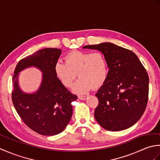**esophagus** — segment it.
Wrapping results in <instances>:
<instances>
[{"label":"esophagus","instance_id":"obj_1","mask_svg":"<svg viewBox=\"0 0 160 160\" xmlns=\"http://www.w3.org/2000/svg\"><path fill=\"white\" fill-rule=\"evenodd\" d=\"M78 98H79L80 100H85L86 98H87V96H78Z\"/></svg>","mask_w":160,"mask_h":160}]
</instances>
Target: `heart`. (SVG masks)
Wrapping results in <instances>:
<instances>
[{
  "mask_svg": "<svg viewBox=\"0 0 160 160\" xmlns=\"http://www.w3.org/2000/svg\"><path fill=\"white\" fill-rule=\"evenodd\" d=\"M54 72L66 88L71 87L78 76L79 79L73 91L83 94L91 88L98 89L103 85L109 73V64L103 52L76 50L64 56V62L58 61L54 66Z\"/></svg>",
  "mask_w": 160,
  "mask_h": 160,
  "instance_id": "b5f03b06",
  "label": "heart"
}]
</instances>
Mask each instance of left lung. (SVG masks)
Instances as JSON below:
<instances>
[{
  "label": "left lung",
  "instance_id": "left-lung-1",
  "mask_svg": "<svg viewBox=\"0 0 160 160\" xmlns=\"http://www.w3.org/2000/svg\"><path fill=\"white\" fill-rule=\"evenodd\" d=\"M106 55L109 73L96 94L98 105L96 121L107 131H118L132 127L140 120L148 100V73L138 56L131 50L110 42L86 45Z\"/></svg>",
  "mask_w": 160,
  "mask_h": 160
}]
</instances>
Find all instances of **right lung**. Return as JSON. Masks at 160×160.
<instances>
[{"label": "right lung", "instance_id": "obj_1", "mask_svg": "<svg viewBox=\"0 0 160 160\" xmlns=\"http://www.w3.org/2000/svg\"><path fill=\"white\" fill-rule=\"evenodd\" d=\"M60 53L56 48L40 49L20 60L14 71L13 106L24 123L40 135L49 136L63 131L72 116L71 102L78 98L60 83L54 72ZM31 66L42 71L43 82L36 94H26L19 90L17 78L20 70Z\"/></svg>", "mask_w": 160, "mask_h": 160}]
</instances>
